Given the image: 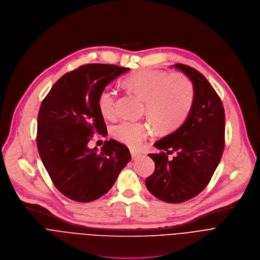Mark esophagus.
<instances>
[{"label": "esophagus", "instance_id": "obj_1", "mask_svg": "<svg viewBox=\"0 0 260 260\" xmlns=\"http://www.w3.org/2000/svg\"><path fill=\"white\" fill-rule=\"evenodd\" d=\"M130 151H131V155H132V159H133V160H136V159H138L139 157H141V152L136 151V150H134V149H131Z\"/></svg>", "mask_w": 260, "mask_h": 260}]
</instances>
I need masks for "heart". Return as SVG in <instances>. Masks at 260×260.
Returning <instances> with one entry per match:
<instances>
[{"instance_id": "obj_1", "label": "heart", "mask_w": 260, "mask_h": 260, "mask_svg": "<svg viewBox=\"0 0 260 260\" xmlns=\"http://www.w3.org/2000/svg\"><path fill=\"white\" fill-rule=\"evenodd\" d=\"M126 85L145 101L146 116L162 130L181 125L188 117L194 100V88L183 74L161 71H145L131 76ZM118 94L112 87L103 89L97 106L103 118L114 120L118 115ZM148 124L124 121L113 130L114 137L126 145L137 148L150 135Z\"/></svg>"}]
</instances>
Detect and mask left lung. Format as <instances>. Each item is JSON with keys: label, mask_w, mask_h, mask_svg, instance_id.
Returning a JSON list of instances; mask_svg holds the SVG:
<instances>
[{"label": "left lung", "mask_w": 260, "mask_h": 260, "mask_svg": "<svg viewBox=\"0 0 260 260\" xmlns=\"http://www.w3.org/2000/svg\"><path fill=\"white\" fill-rule=\"evenodd\" d=\"M192 82L194 100L182 126L154 143L159 153H149L153 173L145 185L155 198L167 203H182L198 196L210 182L224 149L225 116L214 88L197 70L174 66ZM167 153L176 152L172 160Z\"/></svg>", "instance_id": "1"}]
</instances>
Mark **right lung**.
<instances>
[{
	"label": "right lung",
	"instance_id": "right-lung-1",
	"mask_svg": "<svg viewBox=\"0 0 260 260\" xmlns=\"http://www.w3.org/2000/svg\"><path fill=\"white\" fill-rule=\"evenodd\" d=\"M128 68L89 63L63 75L43 99L37 129L41 160L55 187L71 200L87 203L107 193L131 159L114 139L100 151L88 147L108 133L97 106L100 92Z\"/></svg>",
	"mask_w": 260,
	"mask_h": 260
}]
</instances>
